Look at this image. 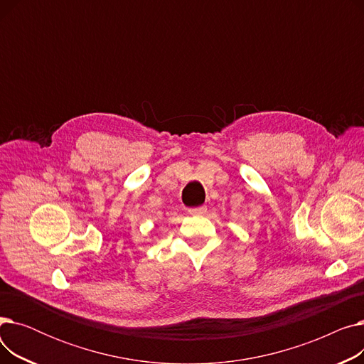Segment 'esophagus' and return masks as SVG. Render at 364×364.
Segmentation results:
<instances>
[{
	"mask_svg": "<svg viewBox=\"0 0 364 364\" xmlns=\"http://www.w3.org/2000/svg\"><path fill=\"white\" fill-rule=\"evenodd\" d=\"M206 213V206H196V208H190L188 214L190 215H202Z\"/></svg>",
	"mask_w": 364,
	"mask_h": 364,
	"instance_id": "obj_1",
	"label": "esophagus"
}]
</instances>
